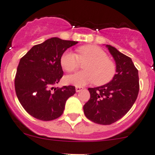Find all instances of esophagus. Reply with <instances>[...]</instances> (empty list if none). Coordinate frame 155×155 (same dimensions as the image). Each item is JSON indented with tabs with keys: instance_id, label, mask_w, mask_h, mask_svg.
I'll return each mask as SVG.
<instances>
[{
	"instance_id": "obj_1",
	"label": "esophagus",
	"mask_w": 155,
	"mask_h": 155,
	"mask_svg": "<svg viewBox=\"0 0 155 155\" xmlns=\"http://www.w3.org/2000/svg\"><path fill=\"white\" fill-rule=\"evenodd\" d=\"M83 89H84V88H83L82 87H79V86H76V91L77 93L80 92V91H82Z\"/></svg>"
}]
</instances>
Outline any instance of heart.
Listing matches in <instances>:
<instances>
[{"label": "heart", "mask_w": 155, "mask_h": 155, "mask_svg": "<svg viewBox=\"0 0 155 155\" xmlns=\"http://www.w3.org/2000/svg\"><path fill=\"white\" fill-rule=\"evenodd\" d=\"M78 54L68 50L61 55V67L68 73L79 68L81 62L85 63L84 71H80L66 77L67 82L76 86H83L95 82L103 85L110 82L116 74V65L107 58V53L95 45H85L77 50Z\"/></svg>", "instance_id": "1"}]
</instances>
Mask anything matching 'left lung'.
<instances>
[{
  "label": "left lung",
  "instance_id": "8db88e82",
  "mask_svg": "<svg viewBox=\"0 0 155 155\" xmlns=\"http://www.w3.org/2000/svg\"><path fill=\"white\" fill-rule=\"evenodd\" d=\"M106 48L116 62L114 77L110 82L88 88L91 98L83 107L85 117L100 125H110L131 109L139 93V76L130 57L110 45Z\"/></svg>",
  "mask_w": 155,
  "mask_h": 155
}]
</instances>
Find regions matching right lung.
<instances>
[{
    "instance_id": "1",
    "label": "right lung",
    "mask_w": 155,
    "mask_h": 155,
    "mask_svg": "<svg viewBox=\"0 0 155 155\" xmlns=\"http://www.w3.org/2000/svg\"><path fill=\"white\" fill-rule=\"evenodd\" d=\"M77 43L54 37L33 46L21 58L15 88L19 102L31 116L50 121L62 114L67 99L76 93V88L53 86L63 76L61 55Z\"/></svg>"
}]
</instances>
